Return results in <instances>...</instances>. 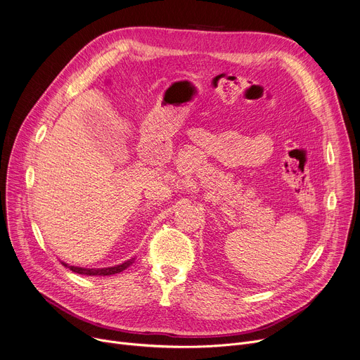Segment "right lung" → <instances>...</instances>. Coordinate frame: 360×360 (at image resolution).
Segmentation results:
<instances>
[{"label":"right lung","instance_id":"1","mask_svg":"<svg viewBox=\"0 0 360 360\" xmlns=\"http://www.w3.org/2000/svg\"><path fill=\"white\" fill-rule=\"evenodd\" d=\"M134 260L124 262L119 266H113V267H105V269H84V267H75V266H68L65 263H62L65 267H68L70 270L79 273V274H86V276H110V274H116L123 271L126 267H129L132 264Z\"/></svg>","mask_w":360,"mask_h":360}]
</instances>
